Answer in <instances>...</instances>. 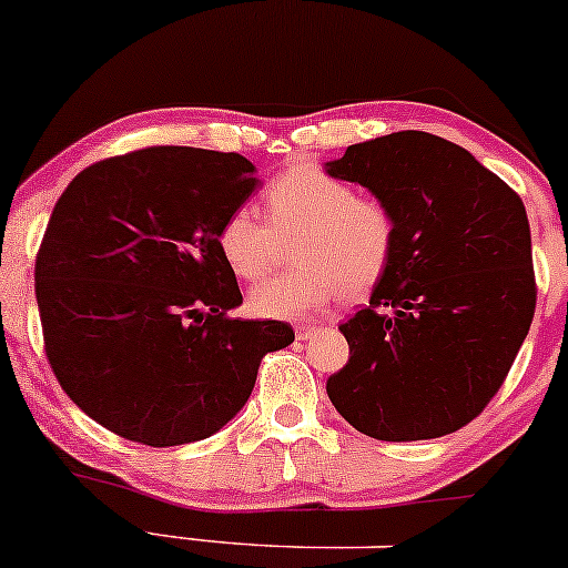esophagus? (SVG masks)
<instances>
[{"instance_id": "obj_1", "label": "esophagus", "mask_w": 568, "mask_h": 568, "mask_svg": "<svg viewBox=\"0 0 568 568\" xmlns=\"http://www.w3.org/2000/svg\"><path fill=\"white\" fill-rule=\"evenodd\" d=\"M317 331H320V325H317V323H310V325H296V338H298V341H310Z\"/></svg>"}]
</instances>
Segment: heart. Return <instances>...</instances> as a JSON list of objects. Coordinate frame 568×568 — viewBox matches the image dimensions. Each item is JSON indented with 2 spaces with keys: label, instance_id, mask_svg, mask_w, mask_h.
Segmentation results:
<instances>
[{
  "label": "heart",
  "instance_id": "obj_1",
  "mask_svg": "<svg viewBox=\"0 0 568 568\" xmlns=\"http://www.w3.org/2000/svg\"><path fill=\"white\" fill-rule=\"evenodd\" d=\"M262 209L266 222L237 209L216 235L224 264L243 280H262L291 241V270L248 296L251 312L262 317H310L338 296L359 302L394 262L399 222L392 206L357 195L349 182L312 163L266 184Z\"/></svg>",
  "mask_w": 568,
  "mask_h": 568
}]
</instances>
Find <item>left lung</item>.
<instances>
[{
    "label": "left lung",
    "instance_id": "8db88e82",
    "mask_svg": "<svg viewBox=\"0 0 568 568\" xmlns=\"http://www.w3.org/2000/svg\"><path fill=\"white\" fill-rule=\"evenodd\" d=\"M327 174L359 182L399 222L371 304L338 325L352 357L327 378V396L381 442L468 426L500 392L535 317L521 197L466 148L413 129L346 148Z\"/></svg>",
    "mask_w": 568,
    "mask_h": 568
}]
</instances>
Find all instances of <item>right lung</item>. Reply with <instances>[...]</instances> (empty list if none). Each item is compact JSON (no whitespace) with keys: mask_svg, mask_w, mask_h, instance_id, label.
<instances>
[{"mask_svg":"<svg viewBox=\"0 0 568 568\" xmlns=\"http://www.w3.org/2000/svg\"><path fill=\"white\" fill-rule=\"evenodd\" d=\"M241 153L155 145L98 161L58 197L37 254L50 367L108 432L148 447L216 434L254 392L264 354L296 333L235 320L222 222L256 190Z\"/></svg>","mask_w":568,"mask_h":568,"instance_id":"obj_1","label":"right lung"}]
</instances>
